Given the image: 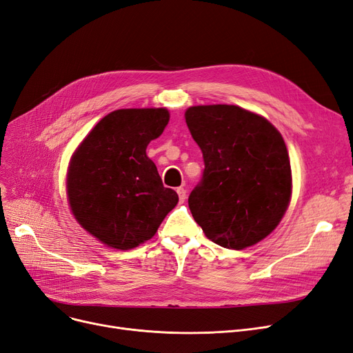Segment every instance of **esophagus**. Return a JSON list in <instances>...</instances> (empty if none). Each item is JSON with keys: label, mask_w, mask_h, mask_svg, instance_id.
Here are the masks:
<instances>
[{"label": "esophagus", "mask_w": 353, "mask_h": 353, "mask_svg": "<svg viewBox=\"0 0 353 353\" xmlns=\"http://www.w3.org/2000/svg\"><path fill=\"white\" fill-rule=\"evenodd\" d=\"M176 192H178V196H179V201H181V203H184V201H185V199H187V190H185V188H182V187H179V188L176 190Z\"/></svg>", "instance_id": "1"}]
</instances>
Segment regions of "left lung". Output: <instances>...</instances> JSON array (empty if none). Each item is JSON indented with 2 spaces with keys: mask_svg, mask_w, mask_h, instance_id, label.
Returning <instances> with one entry per match:
<instances>
[{
  "mask_svg": "<svg viewBox=\"0 0 353 353\" xmlns=\"http://www.w3.org/2000/svg\"><path fill=\"white\" fill-rule=\"evenodd\" d=\"M185 121L204 158L188 199L194 220L223 248L261 242L284 217L291 200V165L281 133L237 105H196Z\"/></svg>",
  "mask_w": 353,
  "mask_h": 353,
  "instance_id": "8db88e82",
  "label": "left lung"
}]
</instances>
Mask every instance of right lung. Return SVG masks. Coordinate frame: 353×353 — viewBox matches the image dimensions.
<instances>
[{"instance_id": "add662e5", "label": "right lung", "mask_w": 353, "mask_h": 353, "mask_svg": "<svg viewBox=\"0 0 353 353\" xmlns=\"http://www.w3.org/2000/svg\"><path fill=\"white\" fill-rule=\"evenodd\" d=\"M168 121L166 108L116 110L98 121L70 159V210L110 248L129 250L149 241L178 203L146 154Z\"/></svg>"}]
</instances>
